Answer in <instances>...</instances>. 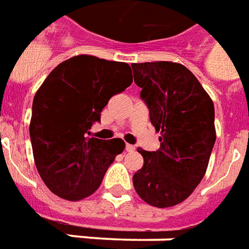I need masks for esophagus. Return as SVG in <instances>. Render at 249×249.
I'll list each match as a JSON object with an SVG mask.
<instances>
[{"instance_id":"1","label":"esophagus","mask_w":249,"mask_h":249,"mask_svg":"<svg viewBox=\"0 0 249 249\" xmlns=\"http://www.w3.org/2000/svg\"><path fill=\"white\" fill-rule=\"evenodd\" d=\"M125 150H126L128 153H132V151H135V146H132V144H126V146H125Z\"/></svg>"}]
</instances>
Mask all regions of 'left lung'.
Instances as JSON below:
<instances>
[{
	"instance_id": "1",
	"label": "left lung",
	"mask_w": 249,
	"mask_h": 249,
	"mask_svg": "<svg viewBox=\"0 0 249 249\" xmlns=\"http://www.w3.org/2000/svg\"><path fill=\"white\" fill-rule=\"evenodd\" d=\"M150 121L160 132V147L144 151L133 174L138 195L154 207L185 200L202 181L215 143L214 103L195 75L170 61L132 64Z\"/></svg>"
}]
</instances>
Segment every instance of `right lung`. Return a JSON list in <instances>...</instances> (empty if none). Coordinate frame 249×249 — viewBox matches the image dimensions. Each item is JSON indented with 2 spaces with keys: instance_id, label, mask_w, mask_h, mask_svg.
<instances>
[{
  "instance_id": "add662e5",
  "label": "right lung",
  "mask_w": 249,
  "mask_h": 249,
  "mask_svg": "<svg viewBox=\"0 0 249 249\" xmlns=\"http://www.w3.org/2000/svg\"><path fill=\"white\" fill-rule=\"evenodd\" d=\"M131 67L94 55H75L61 62L34 96L30 123L34 160L53 194L80 200L99 188L121 139L89 138L111 96L132 84Z\"/></svg>"
}]
</instances>
